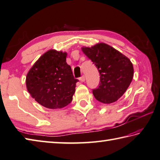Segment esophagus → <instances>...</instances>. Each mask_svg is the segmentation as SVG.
<instances>
[{"label":"esophagus","instance_id":"1","mask_svg":"<svg viewBox=\"0 0 160 160\" xmlns=\"http://www.w3.org/2000/svg\"><path fill=\"white\" fill-rule=\"evenodd\" d=\"M80 80L81 82H84L85 81V77H84V76H82V77L80 78Z\"/></svg>","mask_w":160,"mask_h":160}]
</instances>
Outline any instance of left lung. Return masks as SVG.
<instances>
[{
	"label": "left lung",
	"instance_id": "obj_1",
	"mask_svg": "<svg viewBox=\"0 0 160 160\" xmlns=\"http://www.w3.org/2000/svg\"><path fill=\"white\" fill-rule=\"evenodd\" d=\"M82 52L92 59L100 73V84L93 89L95 98L104 104L117 101L132 82L134 68L126 56L105 43L82 47Z\"/></svg>",
	"mask_w": 160,
	"mask_h": 160
}]
</instances>
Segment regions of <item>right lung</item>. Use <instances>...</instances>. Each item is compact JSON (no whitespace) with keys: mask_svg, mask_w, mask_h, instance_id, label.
<instances>
[{"mask_svg":"<svg viewBox=\"0 0 160 160\" xmlns=\"http://www.w3.org/2000/svg\"><path fill=\"white\" fill-rule=\"evenodd\" d=\"M67 53L51 49L38 59L28 71L26 87L31 96L48 109H60L73 100L76 82L71 67L66 62Z\"/></svg>","mask_w":160,"mask_h":160,"instance_id":"obj_1","label":"right lung"}]
</instances>
